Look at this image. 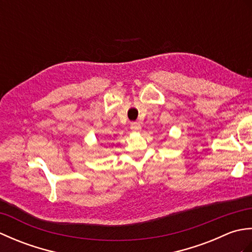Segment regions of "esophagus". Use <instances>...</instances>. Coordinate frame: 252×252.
I'll list each match as a JSON object with an SVG mask.
<instances>
[{
  "instance_id": "34e87169",
  "label": "esophagus",
  "mask_w": 252,
  "mask_h": 252,
  "mask_svg": "<svg viewBox=\"0 0 252 252\" xmlns=\"http://www.w3.org/2000/svg\"><path fill=\"white\" fill-rule=\"evenodd\" d=\"M141 129H142V126L138 122H132L131 123V130L133 132H138V131H141Z\"/></svg>"
}]
</instances>
